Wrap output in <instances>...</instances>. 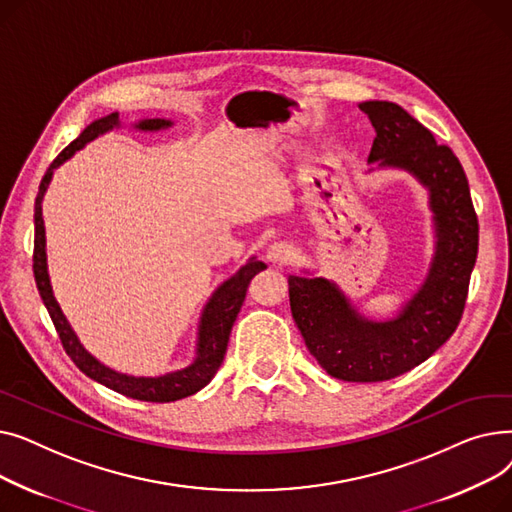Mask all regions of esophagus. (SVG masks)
Wrapping results in <instances>:
<instances>
[{"mask_svg": "<svg viewBox=\"0 0 512 512\" xmlns=\"http://www.w3.org/2000/svg\"><path fill=\"white\" fill-rule=\"evenodd\" d=\"M265 257L274 265H286L292 257V247L288 245V242H282V240L274 242V245H270V249H267Z\"/></svg>", "mask_w": 512, "mask_h": 512, "instance_id": "34e87169", "label": "esophagus"}]
</instances>
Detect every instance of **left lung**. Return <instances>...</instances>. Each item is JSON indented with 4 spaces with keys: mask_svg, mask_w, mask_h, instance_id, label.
<instances>
[{
    "mask_svg": "<svg viewBox=\"0 0 512 512\" xmlns=\"http://www.w3.org/2000/svg\"><path fill=\"white\" fill-rule=\"evenodd\" d=\"M359 110L375 128L367 161L409 172L429 193L434 257L413 297L392 319L361 315L326 278L288 276L294 324L309 353L342 382H384L432 357L452 336L465 309L477 259L479 224L469 182L450 147L392 101H363Z\"/></svg>",
    "mask_w": 512,
    "mask_h": 512,
    "instance_id": "8db88e82",
    "label": "left lung"
}]
</instances>
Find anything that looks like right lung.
<instances>
[{
	"mask_svg": "<svg viewBox=\"0 0 512 512\" xmlns=\"http://www.w3.org/2000/svg\"><path fill=\"white\" fill-rule=\"evenodd\" d=\"M172 124H174L172 120H164V118H145V120H139L137 124H134V128L143 130V132H155V130L170 128ZM118 126H120L118 112L91 122L83 132H80V137L76 141H72L47 168V172L39 184L37 199H35V253H33L35 282H37L39 294L43 299V305L49 311V317L60 334V340L66 348L68 357L74 361V365L80 371L89 375L91 380L103 384L105 388H110L118 394H124L128 398H137V400H145V402H174V400H180V398H186V396L199 392L213 380L215 371L220 369V365L224 361L230 332H232V326H234L242 303H245L249 282L253 280V276L257 272H261L267 265L257 261L255 257H251L234 276H230L226 282H222L218 288L213 290V294L205 303L203 313H201L199 332H197V353H195V359L191 365L164 373V375H155V378H137V375L120 373L116 369H110L107 365H103L101 361H97L87 351V348L80 344V340H78L76 332L72 330L70 321L66 319L60 303L56 301V297H53V288H51V280H49V272H47L45 226H43L41 203H43L47 186L51 182L53 170L60 168L64 161H68L78 149H83L93 139L101 137V134L110 132Z\"/></svg>",
	"mask_w": 512,
	"mask_h": 512,
	"instance_id": "add662e5",
	"label": "right lung"
}]
</instances>
